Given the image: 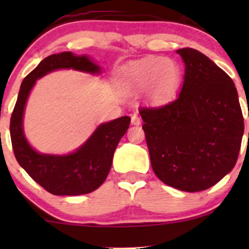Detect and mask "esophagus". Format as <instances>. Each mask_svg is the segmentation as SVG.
<instances>
[{
	"instance_id": "esophagus-1",
	"label": "esophagus",
	"mask_w": 249,
	"mask_h": 249,
	"mask_svg": "<svg viewBox=\"0 0 249 249\" xmlns=\"http://www.w3.org/2000/svg\"><path fill=\"white\" fill-rule=\"evenodd\" d=\"M131 123H132V125H141V118L137 115H133L131 117Z\"/></svg>"
}]
</instances>
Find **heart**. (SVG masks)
Wrapping results in <instances>:
<instances>
[{
  "mask_svg": "<svg viewBox=\"0 0 249 249\" xmlns=\"http://www.w3.org/2000/svg\"><path fill=\"white\" fill-rule=\"evenodd\" d=\"M178 75V68L164 57H146L134 63L127 70L130 84L142 89L151 85L153 95L158 98L172 92Z\"/></svg>",
  "mask_w": 249,
  "mask_h": 249,
  "instance_id": "obj_1",
  "label": "heart"
}]
</instances>
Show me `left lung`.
<instances>
[{
	"label": "left lung",
	"instance_id": "left-lung-1",
	"mask_svg": "<svg viewBox=\"0 0 249 249\" xmlns=\"http://www.w3.org/2000/svg\"><path fill=\"white\" fill-rule=\"evenodd\" d=\"M184 84L174 101L139 107L153 172L185 192L214 186L235 166L244 136L238 91L230 76L192 48L177 50Z\"/></svg>",
	"mask_w": 249,
	"mask_h": 249
}]
</instances>
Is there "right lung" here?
<instances>
[{
    "label": "right lung",
    "instance_id": "add662e5",
    "mask_svg": "<svg viewBox=\"0 0 249 249\" xmlns=\"http://www.w3.org/2000/svg\"><path fill=\"white\" fill-rule=\"evenodd\" d=\"M57 69H73L101 73V68L87 56L70 51L48 56L22 82L10 118V138L18 164L37 184L55 196H81L92 192L107 179L115 150L130 125L127 116L101 124L92 136L73 153L65 156L36 152L25 139V103L36 81Z\"/></svg>",
    "mask_w": 249,
    "mask_h": 249
}]
</instances>
